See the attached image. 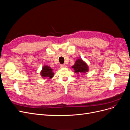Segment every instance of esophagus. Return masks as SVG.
I'll return each mask as SVG.
<instances>
[{
	"instance_id": "1",
	"label": "esophagus",
	"mask_w": 130,
	"mask_h": 130,
	"mask_svg": "<svg viewBox=\"0 0 130 130\" xmlns=\"http://www.w3.org/2000/svg\"><path fill=\"white\" fill-rule=\"evenodd\" d=\"M67 67V66L66 64H61V68H66Z\"/></svg>"
}]
</instances>
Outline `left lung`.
Segmentation results:
<instances>
[{
    "instance_id": "obj_1",
    "label": "left lung",
    "mask_w": 130,
    "mask_h": 130,
    "mask_svg": "<svg viewBox=\"0 0 130 130\" xmlns=\"http://www.w3.org/2000/svg\"><path fill=\"white\" fill-rule=\"evenodd\" d=\"M74 69V72L76 74L85 73L88 72L89 68L87 63L81 58H78L75 62V64L72 67Z\"/></svg>"
}]
</instances>
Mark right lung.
I'll return each mask as SVG.
<instances>
[{
  "mask_svg": "<svg viewBox=\"0 0 130 130\" xmlns=\"http://www.w3.org/2000/svg\"><path fill=\"white\" fill-rule=\"evenodd\" d=\"M41 75L43 78H48V79L52 78L54 75V73L53 72V69L48 66H44L43 67L42 69L41 72Z\"/></svg>",
  "mask_w": 130,
  "mask_h": 130,
  "instance_id": "add662e5",
  "label": "right lung"
}]
</instances>
